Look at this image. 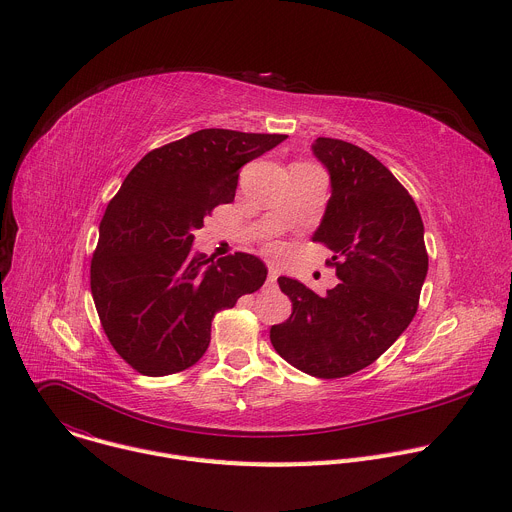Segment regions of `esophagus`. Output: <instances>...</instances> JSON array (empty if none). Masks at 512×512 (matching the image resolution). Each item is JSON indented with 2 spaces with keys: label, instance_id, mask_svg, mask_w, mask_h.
Here are the masks:
<instances>
[{
  "label": "esophagus",
  "instance_id": "esophagus-1",
  "mask_svg": "<svg viewBox=\"0 0 512 512\" xmlns=\"http://www.w3.org/2000/svg\"><path fill=\"white\" fill-rule=\"evenodd\" d=\"M277 277H279V271L277 269H269V273H267V281H265V287L267 289H273V287H277Z\"/></svg>",
  "mask_w": 512,
  "mask_h": 512
}]
</instances>
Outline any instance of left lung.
I'll use <instances>...</instances> for the list:
<instances>
[{"label":"left lung","mask_w":512,"mask_h":512,"mask_svg":"<svg viewBox=\"0 0 512 512\" xmlns=\"http://www.w3.org/2000/svg\"><path fill=\"white\" fill-rule=\"evenodd\" d=\"M312 152L332 192L312 241L334 251L328 263L340 283L318 296L279 277L294 312L271 326L269 338L296 369L340 379L369 367L411 324L427 251L413 198L375 156L332 137H318Z\"/></svg>","instance_id":"1"}]
</instances>
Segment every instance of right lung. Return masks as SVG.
<instances>
[{"label":"right lung","mask_w":512,"mask_h":512,"mask_svg":"<svg viewBox=\"0 0 512 512\" xmlns=\"http://www.w3.org/2000/svg\"><path fill=\"white\" fill-rule=\"evenodd\" d=\"M285 137L200 129L145 154L109 202L91 291L109 342L137 373L192 367L210 344L214 314L265 283L259 257L212 261L192 243L204 216L235 200L239 170Z\"/></svg>","instance_id":"1"}]
</instances>
